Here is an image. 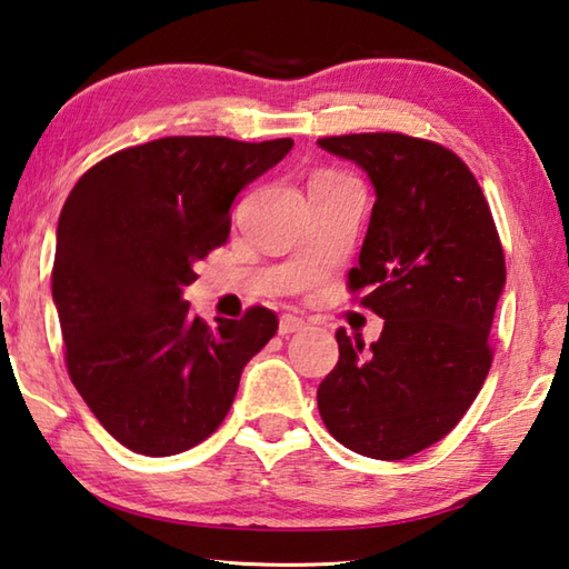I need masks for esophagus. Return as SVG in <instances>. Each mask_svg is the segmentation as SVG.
<instances>
[{"instance_id":"esophagus-1","label":"esophagus","mask_w":569,"mask_h":569,"mask_svg":"<svg viewBox=\"0 0 569 569\" xmlns=\"http://www.w3.org/2000/svg\"><path fill=\"white\" fill-rule=\"evenodd\" d=\"M303 328H306L303 318H296L291 313H286V316H281V320H278V333H281V336L298 333V330H303Z\"/></svg>"}]
</instances>
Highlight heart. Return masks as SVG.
I'll use <instances>...</instances> for the list:
<instances>
[{
  "mask_svg": "<svg viewBox=\"0 0 569 569\" xmlns=\"http://www.w3.org/2000/svg\"><path fill=\"white\" fill-rule=\"evenodd\" d=\"M320 179H330V177H326V173H323V177H320Z\"/></svg>",
  "mask_w": 569,
  "mask_h": 569,
  "instance_id": "heart-1",
  "label": "heart"
}]
</instances>
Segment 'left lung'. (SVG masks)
Instances as JSON below:
<instances>
[{
    "label": "left lung",
    "mask_w": 569,
    "mask_h": 569,
    "mask_svg": "<svg viewBox=\"0 0 569 569\" xmlns=\"http://www.w3.org/2000/svg\"><path fill=\"white\" fill-rule=\"evenodd\" d=\"M376 189L350 291L386 320L363 346L340 328L318 410L340 446L402 460L458 426L492 363L488 343L505 256L480 183L450 149L406 133L318 139Z\"/></svg>",
    "instance_id": "1"
}]
</instances>
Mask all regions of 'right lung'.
Masks as SVG:
<instances>
[{"instance_id": "right-lung-1", "label": "right lung", "mask_w": 569, "mask_h": 569, "mask_svg": "<svg viewBox=\"0 0 569 569\" xmlns=\"http://www.w3.org/2000/svg\"><path fill=\"white\" fill-rule=\"evenodd\" d=\"M291 139L167 137L111 153L71 189L51 271L67 370L121 446L167 458L221 426L243 366L278 318L249 308L206 326L183 301L193 263L223 246L231 203Z\"/></svg>"}]
</instances>
